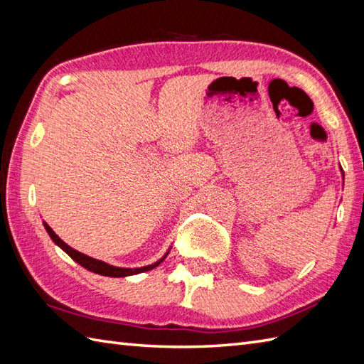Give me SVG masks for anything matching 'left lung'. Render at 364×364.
I'll use <instances>...</instances> for the list:
<instances>
[{
	"label": "left lung",
	"mask_w": 364,
	"mask_h": 364,
	"mask_svg": "<svg viewBox=\"0 0 364 364\" xmlns=\"http://www.w3.org/2000/svg\"><path fill=\"white\" fill-rule=\"evenodd\" d=\"M341 172H343V168H341ZM343 178H344V173H343Z\"/></svg>",
	"instance_id": "obj_1"
}]
</instances>
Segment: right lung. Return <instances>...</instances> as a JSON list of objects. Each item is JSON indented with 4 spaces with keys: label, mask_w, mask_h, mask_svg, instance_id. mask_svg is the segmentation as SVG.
<instances>
[{
    "label": "right lung",
    "mask_w": 364,
    "mask_h": 364,
    "mask_svg": "<svg viewBox=\"0 0 364 364\" xmlns=\"http://www.w3.org/2000/svg\"><path fill=\"white\" fill-rule=\"evenodd\" d=\"M43 227H45V230H46V233H48L50 237L53 239V242L56 244V245H59L60 249H63V250L68 255V257H70L72 259H75V261L78 262V264H81L84 269L90 270V272H95V274L105 275V277H117V278H120V277H128V275H136V274H141V272H146V270H151V269H154L156 266H159L161 262L164 261L166 257L168 255V252H167V253L164 255V257H162L161 259H158L156 262H153V264H150V266L134 267V269H131V267H115V266L107 264V262H105V261L90 258V257H87V255H84V253H81V252H78V250L72 249L70 245H67V244L63 241V239H60L56 233H54V231L51 230V227H50L46 222H43ZM168 250H170V249H168Z\"/></svg>",
    "instance_id": "add662e5"
}]
</instances>
